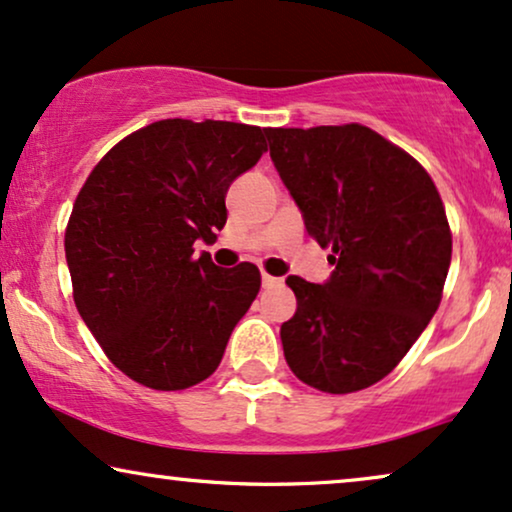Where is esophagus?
I'll return each instance as SVG.
<instances>
[{
    "mask_svg": "<svg viewBox=\"0 0 512 512\" xmlns=\"http://www.w3.org/2000/svg\"><path fill=\"white\" fill-rule=\"evenodd\" d=\"M263 287H277V285H282V280L280 277H273V275H268V273H263Z\"/></svg>",
    "mask_w": 512,
    "mask_h": 512,
    "instance_id": "esophagus-1",
    "label": "esophagus"
}]
</instances>
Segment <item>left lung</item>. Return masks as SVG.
I'll list each match as a JSON object with an SVG mask.
<instances>
[{
    "mask_svg": "<svg viewBox=\"0 0 512 512\" xmlns=\"http://www.w3.org/2000/svg\"><path fill=\"white\" fill-rule=\"evenodd\" d=\"M270 159L332 254L325 285L287 277V365L308 387L351 394L387 377L444 294L451 227L430 173L361 123L268 128Z\"/></svg>",
    "mask_w": 512,
    "mask_h": 512,
    "instance_id": "1",
    "label": "left lung"
}]
</instances>
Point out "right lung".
<instances>
[{"label": "right lung", "mask_w": 512, "mask_h": 512, "mask_svg": "<svg viewBox=\"0 0 512 512\" xmlns=\"http://www.w3.org/2000/svg\"><path fill=\"white\" fill-rule=\"evenodd\" d=\"M268 149L258 125L166 118L92 168L66 225L73 301L106 358L156 391L204 382L261 289L254 263L194 258L227 220L225 194Z\"/></svg>", "instance_id": "obj_1"}]
</instances>
